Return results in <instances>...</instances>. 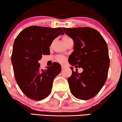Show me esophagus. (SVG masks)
<instances>
[{
    "label": "esophagus",
    "mask_w": 122,
    "mask_h": 122,
    "mask_svg": "<svg viewBox=\"0 0 122 122\" xmlns=\"http://www.w3.org/2000/svg\"><path fill=\"white\" fill-rule=\"evenodd\" d=\"M65 68H66V66H65L64 65H61V68L64 69Z\"/></svg>",
    "instance_id": "1"
}]
</instances>
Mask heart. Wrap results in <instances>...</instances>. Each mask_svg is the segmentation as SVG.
Returning a JSON list of instances; mask_svg holds the SVG:
<instances>
[{"mask_svg": "<svg viewBox=\"0 0 122 122\" xmlns=\"http://www.w3.org/2000/svg\"><path fill=\"white\" fill-rule=\"evenodd\" d=\"M69 39H71V38L68 37V36H63V42H64L65 41H66L68 40ZM56 59H57V61H59V62L63 63L64 61H66V58L64 56H63V55H59V56H58L57 58H56Z\"/></svg>", "mask_w": 122, "mask_h": 122, "instance_id": "heart-1", "label": "heart"}]
</instances>
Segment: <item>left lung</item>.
I'll list each match as a JSON object with an SVG mask.
<instances>
[{"label":"left lung","instance_id":"left-lung-1","mask_svg":"<svg viewBox=\"0 0 122 122\" xmlns=\"http://www.w3.org/2000/svg\"><path fill=\"white\" fill-rule=\"evenodd\" d=\"M65 34L74 41L73 50L68 61L83 72L73 71L68 78L72 94L81 100L96 95L107 81L110 60L105 40L97 30L90 27L63 28Z\"/></svg>","mask_w":122,"mask_h":122}]
</instances>
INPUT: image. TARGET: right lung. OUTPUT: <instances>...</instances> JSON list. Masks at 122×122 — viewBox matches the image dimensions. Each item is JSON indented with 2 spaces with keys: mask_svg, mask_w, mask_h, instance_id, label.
Instances as JSON below:
<instances>
[{
  "mask_svg": "<svg viewBox=\"0 0 122 122\" xmlns=\"http://www.w3.org/2000/svg\"><path fill=\"white\" fill-rule=\"evenodd\" d=\"M64 34L61 27L33 26L23 30L15 39L11 57L14 74L19 87L30 99L41 100L51 92L54 79L61 71V64L54 62L44 70L40 69L38 61L42 55L50 54L53 41Z\"/></svg>",
  "mask_w": 122,
  "mask_h": 122,
  "instance_id": "right-lung-1",
  "label": "right lung"
}]
</instances>
